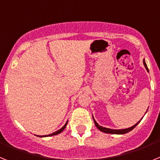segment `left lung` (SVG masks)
I'll return each mask as SVG.
<instances>
[{
	"mask_svg": "<svg viewBox=\"0 0 160 160\" xmlns=\"http://www.w3.org/2000/svg\"><path fill=\"white\" fill-rule=\"evenodd\" d=\"M143 65H144V66H145V68H146V70H148V72H149L148 66H147L146 62H145V61L144 60H143ZM93 119H94V124H95V126L97 127V128L99 130V131H102V132H104V133H107V134H115V135H123V134H126V133H128L129 131H132V130L134 129V128H135V127H136V126L139 123V122H140V121H138L136 124H135V125L132 126V127H131V128H126V129L114 130V129H110V128H103V127H102V126H99L98 124V122L95 121L94 116H93ZM141 119H142V118H141Z\"/></svg>",
	"mask_w": 160,
	"mask_h": 160,
	"instance_id": "left-lung-1",
	"label": "left lung"
}]
</instances>
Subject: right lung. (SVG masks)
Instances as JSON below:
<instances>
[{
  "instance_id": "1",
  "label": "right lung",
  "mask_w": 160,
  "mask_h": 160,
  "mask_svg": "<svg viewBox=\"0 0 160 160\" xmlns=\"http://www.w3.org/2000/svg\"><path fill=\"white\" fill-rule=\"evenodd\" d=\"M67 123H68V121L66 122V124H65V125L63 126L62 128H61L60 130H58V131H55V132L52 133V134H49V135H38V137H48V136H53V135H58V134H60V133L62 132L63 130H64L65 128H66V125H67Z\"/></svg>"
}]
</instances>
